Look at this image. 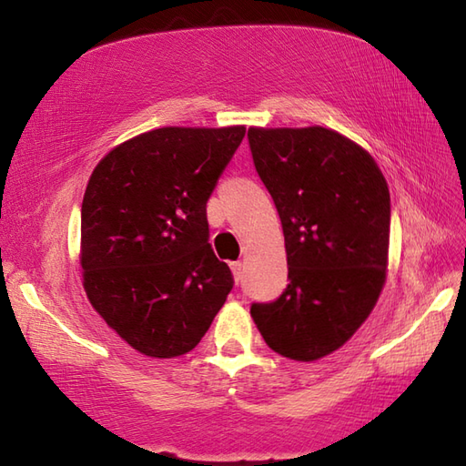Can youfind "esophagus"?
I'll list each match as a JSON object with an SVG mask.
<instances>
[{
  "label": "esophagus",
  "instance_id": "1",
  "mask_svg": "<svg viewBox=\"0 0 466 466\" xmlns=\"http://www.w3.org/2000/svg\"><path fill=\"white\" fill-rule=\"evenodd\" d=\"M242 261H232L230 264V269H232V276H234V279H236V283L242 279Z\"/></svg>",
  "mask_w": 466,
  "mask_h": 466
}]
</instances>
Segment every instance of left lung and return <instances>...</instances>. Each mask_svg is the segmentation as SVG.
<instances>
[{"label":"left lung","instance_id":"left-lung-1","mask_svg":"<svg viewBox=\"0 0 466 466\" xmlns=\"http://www.w3.org/2000/svg\"><path fill=\"white\" fill-rule=\"evenodd\" d=\"M248 139L289 268L279 299L249 313L271 350L319 360L360 329L386 283L388 183L372 155L335 129L249 127Z\"/></svg>","mask_w":466,"mask_h":466}]
</instances>
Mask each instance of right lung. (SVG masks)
<instances>
[{
    "instance_id": "add662e5",
    "label": "right lung",
    "mask_w": 466,
    "mask_h": 466,
    "mask_svg": "<svg viewBox=\"0 0 466 466\" xmlns=\"http://www.w3.org/2000/svg\"><path fill=\"white\" fill-rule=\"evenodd\" d=\"M244 136V126L151 129L90 175L82 283L106 325L141 354L193 350L232 289L208 244L207 200Z\"/></svg>"
}]
</instances>
